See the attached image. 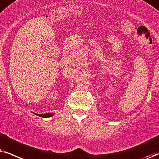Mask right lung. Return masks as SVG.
Returning a JSON list of instances; mask_svg holds the SVG:
<instances>
[{
	"label": "right lung",
	"mask_w": 159,
	"mask_h": 159,
	"mask_svg": "<svg viewBox=\"0 0 159 159\" xmlns=\"http://www.w3.org/2000/svg\"><path fill=\"white\" fill-rule=\"evenodd\" d=\"M35 115L38 116L40 117H43V118H48V117H51L54 115L53 113H43V114H38V113H34Z\"/></svg>",
	"instance_id": "1"
}]
</instances>
